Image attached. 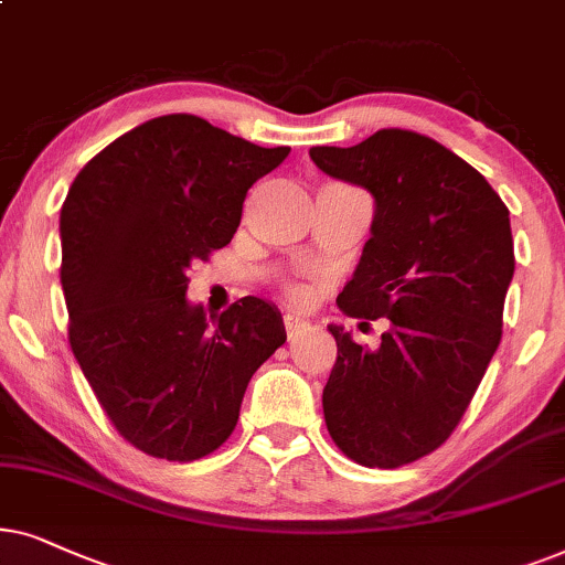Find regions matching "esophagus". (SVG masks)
<instances>
[{
	"label": "esophagus",
	"instance_id": "esophagus-1",
	"mask_svg": "<svg viewBox=\"0 0 565 565\" xmlns=\"http://www.w3.org/2000/svg\"><path fill=\"white\" fill-rule=\"evenodd\" d=\"M284 328H287V335H297L299 330L307 328V322L299 318V315H284Z\"/></svg>",
	"mask_w": 565,
	"mask_h": 565
}]
</instances>
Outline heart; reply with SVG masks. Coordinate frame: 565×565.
Masks as SVG:
<instances>
[{
	"label": "heart",
	"instance_id": "heart-1",
	"mask_svg": "<svg viewBox=\"0 0 565 565\" xmlns=\"http://www.w3.org/2000/svg\"><path fill=\"white\" fill-rule=\"evenodd\" d=\"M289 299L295 305H307V302H310V289H307L305 284H291Z\"/></svg>",
	"mask_w": 565,
	"mask_h": 565
}]
</instances>
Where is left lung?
<instances>
[{
    "mask_svg": "<svg viewBox=\"0 0 565 565\" xmlns=\"http://www.w3.org/2000/svg\"><path fill=\"white\" fill-rule=\"evenodd\" d=\"M310 157L374 195L372 237L338 307L361 326L387 318L380 349L330 328L326 426L349 460L401 468L452 436L499 349L514 276L509 209L472 164L408 129Z\"/></svg>",
    "mask_w": 565,
    "mask_h": 565,
    "instance_id": "left-lung-1",
    "label": "left lung"
}]
</instances>
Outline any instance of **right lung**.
Segmentation results:
<instances>
[{
  "instance_id": "add662e5",
  "label": "right lung",
  "mask_w": 565,
  "mask_h": 565,
  "mask_svg": "<svg viewBox=\"0 0 565 565\" xmlns=\"http://www.w3.org/2000/svg\"><path fill=\"white\" fill-rule=\"evenodd\" d=\"M289 147H258L191 113L160 116L95 154L62 206L70 345L129 445L193 462L235 431L255 370L287 341L258 297L214 322L188 305L185 270L232 239L255 180Z\"/></svg>"
}]
</instances>
